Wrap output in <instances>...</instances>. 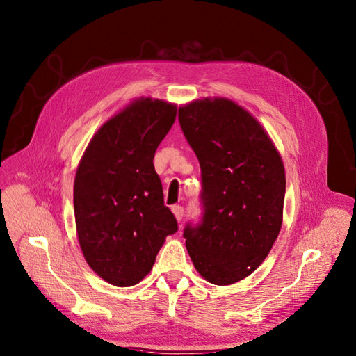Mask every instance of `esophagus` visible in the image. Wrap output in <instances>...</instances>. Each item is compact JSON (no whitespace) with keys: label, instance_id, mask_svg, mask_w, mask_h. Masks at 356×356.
Masks as SVG:
<instances>
[{"label":"esophagus","instance_id":"esophagus-1","mask_svg":"<svg viewBox=\"0 0 356 356\" xmlns=\"http://www.w3.org/2000/svg\"><path fill=\"white\" fill-rule=\"evenodd\" d=\"M172 213H175V216H176V220H177V221H181V218H184L185 211H184V207L177 204V206H172Z\"/></svg>","mask_w":356,"mask_h":356}]
</instances>
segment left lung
I'll return each mask as SVG.
<instances>
[{
    "mask_svg": "<svg viewBox=\"0 0 356 356\" xmlns=\"http://www.w3.org/2000/svg\"><path fill=\"white\" fill-rule=\"evenodd\" d=\"M179 123L202 168L203 216L184 230L195 269L216 286L256 270L281 230L284 165L261 124L224 97L179 108Z\"/></svg>",
    "mask_w": 356,
    "mask_h": 356,
    "instance_id": "1",
    "label": "left lung"
}]
</instances>
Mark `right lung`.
Returning a JSON list of instances; mask_svg holds the SVG:
<instances>
[{
  "instance_id": "add662e5",
  "label": "right lung",
  "mask_w": 356,
  "mask_h": 356,
  "mask_svg": "<svg viewBox=\"0 0 356 356\" xmlns=\"http://www.w3.org/2000/svg\"><path fill=\"white\" fill-rule=\"evenodd\" d=\"M177 106L141 97L109 118L91 138L74 185L79 247L88 266L117 287L152 270L177 221L163 204L153 158Z\"/></svg>"
}]
</instances>
